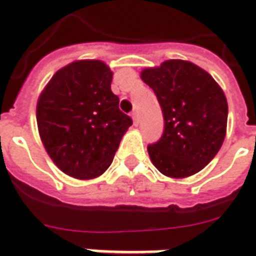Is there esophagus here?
I'll return each instance as SVG.
<instances>
[{
  "instance_id": "obj_1",
  "label": "esophagus",
  "mask_w": 256,
  "mask_h": 256,
  "mask_svg": "<svg viewBox=\"0 0 256 256\" xmlns=\"http://www.w3.org/2000/svg\"><path fill=\"white\" fill-rule=\"evenodd\" d=\"M131 117H132V120H134V124L135 125L139 124V114H138L136 110H134V112H132Z\"/></svg>"
}]
</instances>
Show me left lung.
I'll return each mask as SVG.
<instances>
[{
	"label": "left lung",
	"instance_id": "1",
	"mask_svg": "<svg viewBox=\"0 0 256 256\" xmlns=\"http://www.w3.org/2000/svg\"><path fill=\"white\" fill-rule=\"evenodd\" d=\"M164 116V132L148 144L150 160L170 178H188L216 156L226 136L228 100L218 82L194 63L171 59L142 70Z\"/></svg>",
	"mask_w": 256,
	"mask_h": 256
}]
</instances>
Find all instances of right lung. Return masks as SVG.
Here are the masks:
<instances>
[{
    "instance_id": "right-lung-1",
    "label": "right lung",
    "mask_w": 256,
    "mask_h": 256,
    "mask_svg": "<svg viewBox=\"0 0 256 256\" xmlns=\"http://www.w3.org/2000/svg\"><path fill=\"white\" fill-rule=\"evenodd\" d=\"M113 72L102 60H76L58 70L37 102L40 138L55 166L76 179L108 170L132 125L112 92Z\"/></svg>"
}]
</instances>
